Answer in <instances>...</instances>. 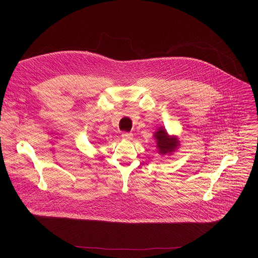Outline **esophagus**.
<instances>
[{
  "label": "esophagus",
  "instance_id": "obj_1",
  "mask_svg": "<svg viewBox=\"0 0 258 258\" xmlns=\"http://www.w3.org/2000/svg\"><path fill=\"white\" fill-rule=\"evenodd\" d=\"M121 137L123 138V139H125V140H131V139L133 138V134H132V133H127V132H124V133H122Z\"/></svg>",
  "mask_w": 258,
  "mask_h": 258
}]
</instances>
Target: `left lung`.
<instances>
[{
  "instance_id": "8db88e82",
  "label": "left lung",
  "mask_w": 258,
  "mask_h": 258,
  "mask_svg": "<svg viewBox=\"0 0 258 258\" xmlns=\"http://www.w3.org/2000/svg\"><path fill=\"white\" fill-rule=\"evenodd\" d=\"M154 137L157 140V148L160 155L171 154L180 145L178 138L169 136L164 127H159V130L155 133Z\"/></svg>"
}]
</instances>
